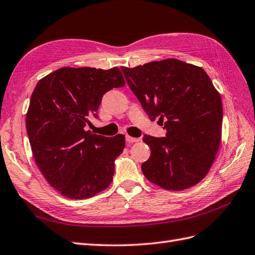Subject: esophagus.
<instances>
[{
  "instance_id": "esophagus-1",
  "label": "esophagus",
  "mask_w": 255,
  "mask_h": 255,
  "mask_svg": "<svg viewBox=\"0 0 255 255\" xmlns=\"http://www.w3.org/2000/svg\"><path fill=\"white\" fill-rule=\"evenodd\" d=\"M126 141L129 142V143H135V142H139L140 139H139V137H132L130 135H126Z\"/></svg>"
}]
</instances>
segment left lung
<instances>
[{"label": "left lung", "mask_w": 255, "mask_h": 255, "mask_svg": "<svg viewBox=\"0 0 255 255\" xmlns=\"http://www.w3.org/2000/svg\"><path fill=\"white\" fill-rule=\"evenodd\" d=\"M151 121L164 122L165 136L145 134L150 157L142 164L149 181L184 190L205 177L221 140L222 103L201 67L176 59L121 68Z\"/></svg>", "instance_id": "left-lung-1"}]
</instances>
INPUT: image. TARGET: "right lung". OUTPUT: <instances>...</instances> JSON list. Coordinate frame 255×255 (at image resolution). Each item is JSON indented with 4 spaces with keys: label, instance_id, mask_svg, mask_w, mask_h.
<instances>
[{
    "label": "right lung",
    "instance_id": "1",
    "mask_svg": "<svg viewBox=\"0 0 255 255\" xmlns=\"http://www.w3.org/2000/svg\"><path fill=\"white\" fill-rule=\"evenodd\" d=\"M125 85L121 70L65 67L36 84L26 114V132L35 161L48 183L69 199L92 198L111 184L114 162L125 136L84 129L98 119L103 96Z\"/></svg>",
    "mask_w": 255,
    "mask_h": 255
}]
</instances>
